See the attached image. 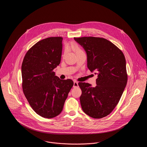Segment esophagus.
I'll return each mask as SVG.
<instances>
[{"instance_id":"obj_1","label":"esophagus","mask_w":147,"mask_h":147,"mask_svg":"<svg viewBox=\"0 0 147 147\" xmlns=\"http://www.w3.org/2000/svg\"><path fill=\"white\" fill-rule=\"evenodd\" d=\"M78 87V83L76 80H74V84H73V88H76Z\"/></svg>"}]
</instances>
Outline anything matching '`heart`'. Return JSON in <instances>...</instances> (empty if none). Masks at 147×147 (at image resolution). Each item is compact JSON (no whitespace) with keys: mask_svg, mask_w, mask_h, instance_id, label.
<instances>
[{"mask_svg":"<svg viewBox=\"0 0 147 147\" xmlns=\"http://www.w3.org/2000/svg\"><path fill=\"white\" fill-rule=\"evenodd\" d=\"M67 47L70 48L72 50H73L77 55L84 52L83 49H81V47L77 44V43H75V42H71L70 44L67 45Z\"/></svg>","mask_w":147,"mask_h":147,"instance_id":"obj_1","label":"heart"}]
</instances>
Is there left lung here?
Listing matches in <instances>:
<instances>
[{
    "label": "left lung",
    "mask_w": 147,
    "mask_h": 147,
    "mask_svg": "<svg viewBox=\"0 0 147 147\" xmlns=\"http://www.w3.org/2000/svg\"><path fill=\"white\" fill-rule=\"evenodd\" d=\"M85 49L87 66L98 74L95 87L79 82L82 110L94 119H101L113 110L127 82L126 59L121 50L110 41L101 37H74Z\"/></svg>",
    "instance_id": "obj_1"
}]
</instances>
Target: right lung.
<instances>
[{"label":"right lung","mask_w":147,"mask_h":147,"mask_svg":"<svg viewBox=\"0 0 147 147\" xmlns=\"http://www.w3.org/2000/svg\"><path fill=\"white\" fill-rule=\"evenodd\" d=\"M62 37H48L28 49L21 65L22 88L32 109L42 117H56L63 110L74 83L60 79L53 69L59 64Z\"/></svg>","instance_id":"right-lung-1"}]
</instances>
